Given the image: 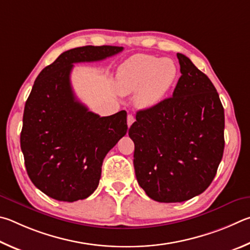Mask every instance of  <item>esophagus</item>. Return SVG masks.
<instances>
[{"mask_svg":"<svg viewBox=\"0 0 250 250\" xmlns=\"http://www.w3.org/2000/svg\"><path fill=\"white\" fill-rule=\"evenodd\" d=\"M134 122H135L134 115H132V114H128V116H127V126H128V127H130V126H132V124H133Z\"/></svg>","mask_w":250,"mask_h":250,"instance_id":"obj_1","label":"esophagus"}]
</instances>
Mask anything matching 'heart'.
<instances>
[{"label": "heart", "instance_id": "obj_1", "mask_svg": "<svg viewBox=\"0 0 250 250\" xmlns=\"http://www.w3.org/2000/svg\"><path fill=\"white\" fill-rule=\"evenodd\" d=\"M178 78L176 62L151 55L138 54L125 60L116 72V86L123 94H135V103L150 108L163 102Z\"/></svg>", "mask_w": 250, "mask_h": 250}]
</instances>
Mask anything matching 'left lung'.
I'll list each match as a JSON object with an SVG mask.
<instances>
[{
	"label": "left lung",
	"mask_w": 250,
	"mask_h": 250,
	"mask_svg": "<svg viewBox=\"0 0 250 250\" xmlns=\"http://www.w3.org/2000/svg\"><path fill=\"white\" fill-rule=\"evenodd\" d=\"M171 98L142 109L128 130L138 185L157 202H183L208 189L224 151V108L207 74L177 54Z\"/></svg>",
	"instance_id": "8db88e82"
}]
</instances>
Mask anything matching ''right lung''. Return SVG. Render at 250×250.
<instances>
[{"mask_svg":"<svg viewBox=\"0 0 250 250\" xmlns=\"http://www.w3.org/2000/svg\"><path fill=\"white\" fill-rule=\"evenodd\" d=\"M123 47L84 46L67 50L38 74L26 101L21 148L35 187L50 198L74 202L99 186L107 152L127 132L125 111L101 117L73 93V63L103 60Z\"/></svg>","mask_w":250,"mask_h":250,"instance_id":"obj_1","label":"right lung"}]
</instances>
